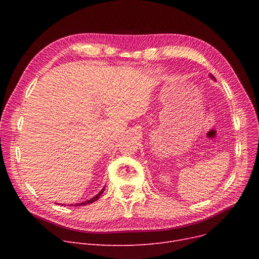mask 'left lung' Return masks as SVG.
<instances>
[{
  "instance_id": "left-lung-1",
  "label": "left lung",
  "mask_w": 259,
  "mask_h": 259,
  "mask_svg": "<svg viewBox=\"0 0 259 259\" xmlns=\"http://www.w3.org/2000/svg\"><path fill=\"white\" fill-rule=\"evenodd\" d=\"M210 76H211V78H213V79H215V77L212 75V74H210Z\"/></svg>"
}]
</instances>
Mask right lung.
Masks as SVG:
<instances>
[{
	"label": "right lung",
	"instance_id": "obj_1",
	"mask_svg": "<svg viewBox=\"0 0 259 259\" xmlns=\"http://www.w3.org/2000/svg\"><path fill=\"white\" fill-rule=\"evenodd\" d=\"M104 189L105 188H103L102 189V191L98 194V195H95L94 197H92L91 199H89V200H87V201H84V202H79V203H76V205H74V206H86V205H89V203H92V202H94L95 200H98L99 198H100V196L103 194V192H104ZM68 206H73V205H68Z\"/></svg>",
	"mask_w": 259,
	"mask_h": 259
}]
</instances>
